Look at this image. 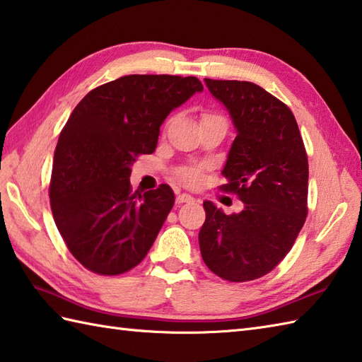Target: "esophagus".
<instances>
[{
	"mask_svg": "<svg viewBox=\"0 0 362 362\" xmlns=\"http://www.w3.org/2000/svg\"><path fill=\"white\" fill-rule=\"evenodd\" d=\"M194 199V197L193 196H191V194H187V193H179V194H177V204H185V202H191V201H193Z\"/></svg>",
	"mask_w": 362,
	"mask_h": 362,
	"instance_id": "1",
	"label": "esophagus"
}]
</instances>
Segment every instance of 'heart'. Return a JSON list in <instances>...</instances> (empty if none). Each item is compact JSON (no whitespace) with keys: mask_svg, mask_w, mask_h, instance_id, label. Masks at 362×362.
<instances>
[{"mask_svg":"<svg viewBox=\"0 0 362 362\" xmlns=\"http://www.w3.org/2000/svg\"><path fill=\"white\" fill-rule=\"evenodd\" d=\"M180 179L188 183V185H196V183L199 182L201 175L199 171H196V169H185V171L180 173Z\"/></svg>","mask_w":362,"mask_h":362,"instance_id":"heart-1","label":"heart"}]
</instances>
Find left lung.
<instances>
[{
	"label": "left lung",
	"instance_id": "obj_1",
	"mask_svg": "<svg viewBox=\"0 0 362 362\" xmlns=\"http://www.w3.org/2000/svg\"><path fill=\"white\" fill-rule=\"evenodd\" d=\"M204 81L228 110L237 133L221 171L228 180L223 189L237 193L245 207L226 215L204 201L201 254L219 278L252 281L286 257L306 221V148L293 112L264 88L250 81Z\"/></svg>",
	"mask_w": 362,
	"mask_h": 362
}]
</instances>
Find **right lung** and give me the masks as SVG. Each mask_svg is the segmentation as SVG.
I'll use <instances>...</instances> for the list:
<instances>
[{"mask_svg": "<svg viewBox=\"0 0 362 362\" xmlns=\"http://www.w3.org/2000/svg\"><path fill=\"white\" fill-rule=\"evenodd\" d=\"M196 76L127 75L76 105L54 151L49 204L69 251L88 270L115 276L151 250L175 196L169 185L132 193V166L157 147L169 112L196 92Z\"/></svg>", "mask_w": 362, "mask_h": 362, "instance_id": "1", "label": "right lung"}]
</instances>
